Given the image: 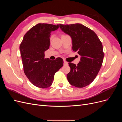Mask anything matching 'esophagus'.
Listing matches in <instances>:
<instances>
[{
    "instance_id": "34e87169",
    "label": "esophagus",
    "mask_w": 122,
    "mask_h": 122,
    "mask_svg": "<svg viewBox=\"0 0 122 122\" xmlns=\"http://www.w3.org/2000/svg\"><path fill=\"white\" fill-rule=\"evenodd\" d=\"M64 65H68V62L67 61H64Z\"/></svg>"
}]
</instances>
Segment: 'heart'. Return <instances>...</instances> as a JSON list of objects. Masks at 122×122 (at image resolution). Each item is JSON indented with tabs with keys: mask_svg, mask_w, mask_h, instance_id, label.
<instances>
[{
	"mask_svg": "<svg viewBox=\"0 0 122 122\" xmlns=\"http://www.w3.org/2000/svg\"><path fill=\"white\" fill-rule=\"evenodd\" d=\"M63 35H62V36H63Z\"/></svg>",
	"mask_w": 122,
	"mask_h": 122,
	"instance_id": "heart-1",
	"label": "heart"
}]
</instances>
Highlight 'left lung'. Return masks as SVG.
I'll return each instance as SVG.
<instances>
[{
    "instance_id": "obj_1",
    "label": "left lung",
    "mask_w": 122,
    "mask_h": 122,
    "mask_svg": "<svg viewBox=\"0 0 122 122\" xmlns=\"http://www.w3.org/2000/svg\"><path fill=\"white\" fill-rule=\"evenodd\" d=\"M60 27L72 38L73 51L81 56L77 65L69 62L68 81L76 87L86 86L93 81L102 66L104 56L102 43L93 30L81 24H60Z\"/></svg>"
}]
</instances>
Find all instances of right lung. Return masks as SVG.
<instances>
[{"label": "right lung", "instance_id": "right-lung-1", "mask_svg": "<svg viewBox=\"0 0 122 122\" xmlns=\"http://www.w3.org/2000/svg\"><path fill=\"white\" fill-rule=\"evenodd\" d=\"M58 27V24L38 23L26 33L20 44L24 72L36 87L45 88L50 86L55 73L64 65L61 58L52 61L45 58L44 54L49 48L51 32Z\"/></svg>", "mask_w": 122, "mask_h": 122}]
</instances>
